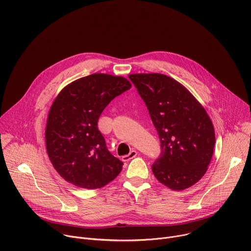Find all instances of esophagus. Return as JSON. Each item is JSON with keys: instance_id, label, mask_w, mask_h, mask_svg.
Wrapping results in <instances>:
<instances>
[{"instance_id": "1", "label": "esophagus", "mask_w": 251, "mask_h": 251, "mask_svg": "<svg viewBox=\"0 0 251 251\" xmlns=\"http://www.w3.org/2000/svg\"><path fill=\"white\" fill-rule=\"evenodd\" d=\"M137 151L136 150H132L128 155H125V156H123L122 157V161L123 162H128V161H130L131 159H133V158H135L136 156H137Z\"/></svg>"}]
</instances>
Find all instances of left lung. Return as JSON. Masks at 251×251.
Here are the masks:
<instances>
[{
  "label": "left lung",
  "mask_w": 251,
  "mask_h": 251,
  "mask_svg": "<svg viewBox=\"0 0 251 251\" xmlns=\"http://www.w3.org/2000/svg\"><path fill=\"white\" fill-rule=\"evenodd\" d=\"M143 101L161 142L152 165L157 180L174 191L199 182L210 163L216 136L210 118L191 92L161 74L128 75Z\"/></svg>",
  "instance_id": "left-lung-1"
}]
</instances>
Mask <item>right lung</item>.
<instances>
[{"mask_svg": "<svg viewBox=\"0 0 251 251\" xmlns=\"http://www.w3.org/2000/svg\"><path fill=\"white\" fill-rule=\"evenodd\" d=\"M130 88L122 76L93 74L57 95L48 116L46 145L53 168L66 182L93 190L120 174L123 163L107 149L97 122L111 100Z\"/></svg>", "mask_w": 251, "mask_h": 251, "instance_id": "add662e5", "label": "right lung"}]
</instances>
